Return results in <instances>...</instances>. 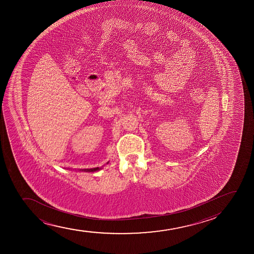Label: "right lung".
I'll use <instances>...</instances> for the list:
<instances>
[{
	"mask_svg": "<svg viewBox=\"0 0 254 254\" xmlns=\"http://www.w3.org/2000/svg\"><path fill=\"white\" fill-rule=\"evenodd\" d=\"M99 168L97 167V168H93V169H85V171H86V172H92V171H97V170H99Z\"/></svg>",
	"mask_w": 254,
	"mask_h": 254,
	"instance_id": "1",
	"label": "right lung"
}]
</instances>
